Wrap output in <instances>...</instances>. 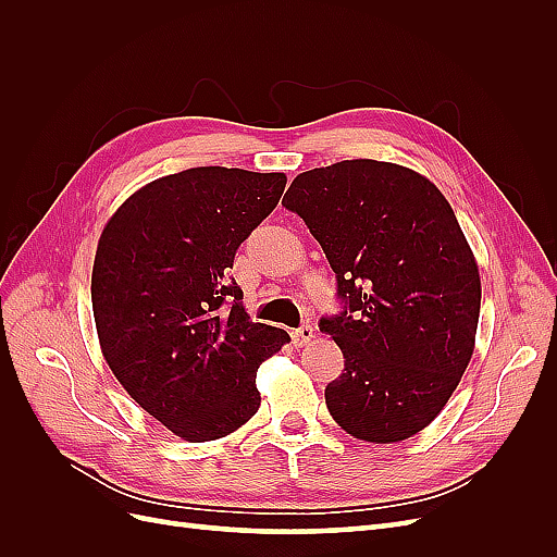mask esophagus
Segmentation results:
<instances>
[{
	"label": "esophagus",
	"instance_id": "34e87169",
	"mask_svg": "<svg viewBox=\"0 0 557 557\" xmlns=\"http://www.w3.org/2000/svg\"><path fill=\"white\" fill-rule=\"evenodd\" d=\"M313 327L311 325H301V327H297V330H293V344L295 346H305V344H309L311 339H313Z\"/></svg>",
	"mask_w": 557,
	"mask_h": 557
}]
</instances>
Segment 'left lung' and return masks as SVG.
I'll list each match as a JSON object with an SVG mask.
<instances>
[{"instance_id": "left-lung-1", "label": "left lung", "mask_w": 557, "mask_h": 557, "mask_svg": "<svg viewBox=\"0 0 557 557\" xmlns=\"http://www.w3.org/2000/svg\"><path fill=\"white\" fill-rule=\"evenodd\" d=\"M285 195L336 276L342 311L318 323L344 352L332 418L362 442L409 440L474 352L481 281L458 218L425 176L379 160L305 172Z\"/></svg>"}]
</instances>
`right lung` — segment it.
Returning a JSON list of instances; mask_svg holds the SVG:
<instances>
[{"instance_id":"right-lung-1","label":"right lung","mask_w":557,"mask_h":557,"mask_svg":"<svg viewBox=\"0 0 557 557\" xmlns=\"http://www.w3.org/2000/svg\"><path fill=\"white\" fill-rule=\"evenodd\" d=\"M285 181L193 166L134 193L99 239V346L129 397L185 442L221 440L256 416L258 367L290 342L285 330L252 323L230 276Z\"/></svg>"}]
</instances>
